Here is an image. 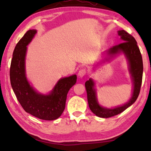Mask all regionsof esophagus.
<instances>
[{"mask_svg": "<svg viewBox=\"0 0 151 151\" xmlns=\"http://www.w3.org/2000/svg\"><path fill=\"white\" fill-rule=\"evenodd\" d=\"M86 74V70L85 69V68H83V69H81L78 71V76L80 78H82V77H83L84 76H85Z\"/></svg>", "mask_w": 151, "mask_h": 151, "instance_id": "34e87169", "label": "esophagus"}]
</instances>
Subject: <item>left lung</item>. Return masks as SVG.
<instances>
[{"mask_svg": "<svg viewBox=\"0 0 151 151\" xmlns=\"http://www.w3.org/2000/svg\"><path fill=\"white\" fill-rule=\"evenodd\" d=\"M118 35L124 42L111 47L107 50V54L112 57L120 52L124 53L129 63V71L133 83V92L129 101L122 106H117L113 109L104 108L100 106L97 101L96 90L94 88V83L93 79L90 78L86 81L85 87L87 93L89 108L94 114L101 118H109L117 115L123 112L128 107L131 106L139 96L142 84L143 72L142 58L136 40L131 35L129 34L124 30H119Z\"/></svg>", "mask_w": 151, "mask_h": 151, "instance_id": "1", "label": "left lung"}]
</instances>
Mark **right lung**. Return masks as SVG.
<instances>
[{"instance_id":"right-lung-1","label":"right lung","mask_w":151,"mask_h":151,"mask_svg":"<svg viewBox=\"0 0 151 151\" xmlns=\"http://www.w3.org/2000/svg\"><path fill=\"white\" fill-rule=\"evenodd\" d=\"M37 30L25 33L14 48L10 68L11 84L17 100L28 113L40 119L52 121L60 117L65 109L68 92L76 82V75L62 78L48 94L37 93L27 81L25 72L27 46Z\"/></svg>"}]
</instances>
